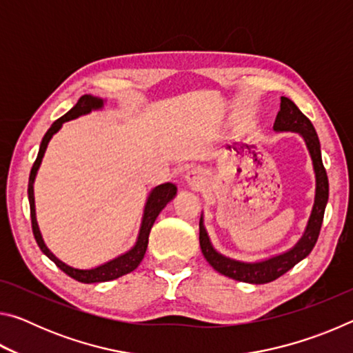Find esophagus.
<instances>
[{
	"mask_svg": "<svg viewBox=\"0 0 353 353\" xmlns=\"http://www.w3.org/2000/svg\"><path fill=\"white\" fill-rule=\"evenodd\" d=\"M185 182H187V185H188L190 188L201 190L205 185L207 179H205L204 172H202V170L193 168L191 171H188L187 176H185Z\"/></svg>",
	"mask_w": 353,
	"mask_h": 353,
	"instance_id": "esophagus-1",
	"label": "esophagus"
}]
</instances>
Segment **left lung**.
Instances as JSON below:
<instances>
[{"instance_id": "left-lung-1", "label": "left lung", "mask_w": 353, "mask_h": 353, "mask_svg": "<svg viewBox=\"0 0 353 353\" xmlns=\"http://www.w3.org/2000/svg\"><path fill=\"white\" fill-rule=\"evenodd\" d=\"M274 130L276 132H297L305 141L307 149L313 162L314 177H316V191H314V204L312 214H310L305 232L294 246L286 250L283 254H277L271 259L261 261H240L230 256L219 254L208 238V234L204 225V218L201 214L199 221V244L205 260L210 263L214 271L230 277L238 282L263 285L270 283L272 280L283 276L291 268H294L299 261L305 259L312 252L316 241H318L322 219H324L325 205L328 201V179L321 157V143L318 134L313 128L310 119L299 110V107L291 99L282 97L280 98V110L274 121Z\"/></svg>"}]
</instances>
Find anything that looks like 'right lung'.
<instances>
[{
    "label": "right lung",
    "mask_w": 353,
    "mask_h": 353,
    "mask_svg": "<svg viewBox=\"0 0 353 353\" xmlns=\"http://www.w3.org/2000/svg\"><path fill=\"white\" fill-rule=\"evenodd\" d=\"M103 107H104V99L92 97V94H83V97H81L79 101H77V104L73 107V109L65 113L63 117L56 119V121L51 124V128L48 129V132L45 134L43 140H41V143H40L37 159H35V162L32 165L31 174H29V185H28V198H29V207H31V221H32V232H34L35 241H37L39 248L41 249V252H43L51 261H54L57 268H61V270L71 279H74V280H77V282H82V283L109 282V280H115L118 277L126 276V274L137 270L143 260V256H145V254H146L149 232H151L155 219H157L159 213L163 210L166 204H168V202L177 194V187L171 182H166V183L159 185V187L152 188L146 199L145 210H143L140 230H139V236H137V241L134 246L130 248L128 252L118 255L113 260L105 261V263H103V265H99L97 268H92V270H77V268L70 266V265H67V263H63L62 260H59L57 256L46 248L43 236H41V234H40L37 218H35L34 181H35V176H37V171L41 165V160H43L48 143H50V140L52 139V135L57 134L59 130H61L63 123L70 121V119L79 118L82 115H87V113H90L92 110L103 109Z\"/></svg>",
    "instance_id": "1"
}]
</instances>
